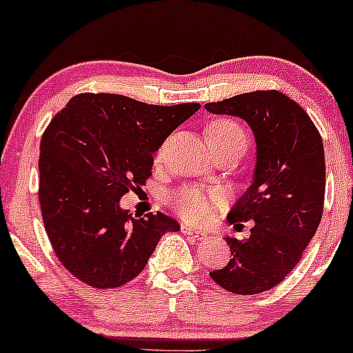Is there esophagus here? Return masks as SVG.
Here are the masks:
<instances>
[{
	"label": "esophagus",
	"mask_w": 353,
	"mask_h": 353,
	"mask_svg": "<svg viewBox=\"0 0 353 353\" xmlns=\"http://www.w3.org/2000/svg\"><path fill=\"white\" fill-rule=\"evenodd\" d=\"M181 230H182V232H184V234H189V236L196 237L197 241H201V239L208 237V234H205L204 230L194 229V228H190V225H188V224H182V225H181Z\"/></svg>",
	"instance_id": "esophagus-1"
}]
</instances>
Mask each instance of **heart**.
<instances>
[{
    "instance_id": "b5f03b06",
    "label": "heart",
    "mask_w": 353,
    "mask_h": 353,
    "mask_svg": "<svg viewBox=\"0 0 353 353\" xmlns=\"http://www.w3.org/2000/svg\"><path fill=\"white\" fill-rule=\"evenodd\" d=\"M205 141L214 149V152L228 151V149L245 151L247 132L234 119H216L205 129ZM161 156L163 151L157 154V161H161ZM224 202V192L217 189L197 188V185H181L165 196V204L169 205V209L190 224L205 222Z\"/></svg>"
}]
</instances>
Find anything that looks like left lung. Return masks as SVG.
Returning <instances> with one entry per match:
<instances>
[{"mask_svg": "<svg viewBox=\"0 0 353 353\" xmlns=\"http://www.w3.org/2000/svg\"><path fill=\"white\" fill-rule=\"evenodd\" d=\"M205 109L245 119L257 144L254 182L228 216L230 224L254 221L255 225L249 239L225 237L232 257L209 275L232 294L265 292L292 272L322 219V137L309 114L275 89L208 103Z\"/></svg>", "mask_w": 353, "mask_h": 353, "instance_id": "8db88e82", "label": "left lung"}]
</instances>
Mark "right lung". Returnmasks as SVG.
Here are the masks:
<instances>
[{
    "instance_id": "right-lung-1",
    "label": "right lung",
    "mask_w": 353,
    "mask_h": 353,
    "mask_svg": "<svg viewBox=\"0 0 353 353\" xmlns=\"http://www.w3.org/2000/svg\"><path fill=\"white\" fill-rule=\"evenodd\" d=\"M199 108L81 92L52 117L39 148L38 197L52 250L71 275L94 289L125 285L159 239L179 230L163 212L134 217L119 199L145 185L152 154Z\"/></svg>"
}]
</instances>
